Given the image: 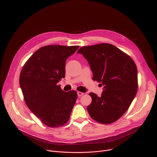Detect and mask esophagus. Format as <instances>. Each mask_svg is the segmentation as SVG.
I'll return each mask as SVG.
<instances>
[{"instance_id":"obj_1","label":"esophagus","mask_w":157,"mask_h":157,"mask_svg":"<svg viewBox=\"0 0 157 157\" xmlns=\"http://www.w3.org/2000/svg\"><path fill=\"white\" fill-rule=\"evenodd\" d=\"M77 94H78V96H83V94H84V93H82V92H80V91H78L77 92Z\"/></svg>"}]
</instances>
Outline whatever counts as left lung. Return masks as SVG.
Returning <instances> with one entry per match:
<instances>
[{"label": "left lung", "mask_w": 157, "mask_h": 157, "mask_svg": "<svg viewBox=\"0 0 157 157\" xmlns=\"http://www.w3.org/2000/svg\"><path fill=\"white\" fill-rule=\"evenodd\" d=\"M77 53L87 60L93 80L104 85L101 97L90 93L87 107L90 117L102 124L118 120L128 109L137 90V70L134 61L120 49L109 44L81 47Z\"/></svg>", "instance_id": "1"}]
</instances>
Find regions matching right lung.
Segmentation results:
<instances>
[{
  "mask_svg": "<svg viewBox=\"0 0 157 157\" xmlns=\"http://www.w3.org/2000/svg\"><path fill=\"white\" fill-rule=\"evenodd\" d=\"M78 48L42 47L26 62L20 73V85L26 105L49 127L66 123L75 104L77 92L64 91L57 83L65 77L66 61Z\"/></svg>",
  "mask_w": 157,
  "mask_h": 157,
  "instance_id": "add662e5",
  "label": "right lung"
}]
</instances>
